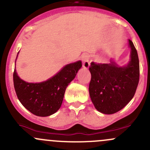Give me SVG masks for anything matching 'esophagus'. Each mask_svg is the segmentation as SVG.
<instances>
[{
	"label": "esophagus",
	"instance_id": "1",
	"mask_svg": "<svg viewBox=\"0 0 150 150\" xmlns=\"http://www.w3.org/2000/svg\"><path fill=\"white\" fill-rule=\"evenodd\" d=\"M82 61H83V67L84 68L88 69L90 67L89 56L88 54H84L82 57Z\"/></svg>",
	"mask_w": 150,
	"mask_h": 150
}]
</instances>
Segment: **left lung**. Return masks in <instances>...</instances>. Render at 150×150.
I'll return each instance as SVG.
<instances>
[{"label": "left lung", "instance_id": "8db88e82", "mask_svg": "<svg viewBox=\"0 0 150 150\" xmlns=\"http://www.w3.org/2000/svg\"><path fill=\"white\" fill-rule=\"evenodd\" d=\"M128 64L119 67L110 60L108 64L92 62L89 67L91 80L89 93L96 109L105 114H113L122 109L134 96L139 80V62L133 42Z\"/></svg>", "mask_w": 150, "mask_h": 150}]
</instances>
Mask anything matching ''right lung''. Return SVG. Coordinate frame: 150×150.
Listing matches in <instances>:
<instances>
[{"label":"right lung","mask_w":150,"mask_h":150,"mask_svg":"<svg viewBox=\"0 0 150 150\" xmlns=\"http://www.w3.org/2000/svg\"><path fill=\"white\" fill-rule=\"evenodd\" d=\"M81 67V61L70 63L52 78L39 83H27L21 80L14 69L13 85L17 97L33 114L43 117L50 116L59 109L66 88Z\"/></svg>","instance_id":"1"}]
</instances>
